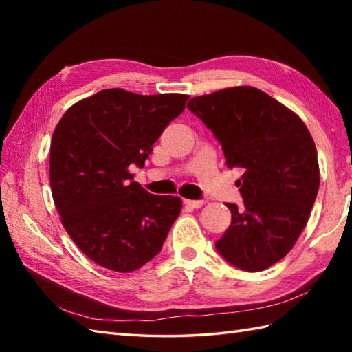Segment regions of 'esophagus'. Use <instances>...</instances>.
<instances>
[{
	"mask_svg": "<svg viewBox=\"0 0 352 352\" xmlns=\"http://www.w3.org/2000/svg\"><path fill=\"white\" fill-rule=\"evenodd\" d=\"M184 204L193 207V208H199L204 206V201L203 199H184Z\"/></svg>",
	"mask_w": 352,
	"mask_h": 352,
	"instance_id": "34e87169",
	"label": "esophagus"
}]
</instances>
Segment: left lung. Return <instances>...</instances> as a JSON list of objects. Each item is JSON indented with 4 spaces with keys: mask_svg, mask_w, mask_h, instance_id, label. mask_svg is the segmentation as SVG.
<instances>
[{
    "mask_svg": "<svg viewBox=\"0 0 352 352\" xmlns=\"http://www.w3.org/2000/svg\"><path fill=\"white\" fill-rule=\"evenodd\" d=\"M188 109L222 145L242 207L227 204L231 223L216 242L228 263L246 272L272 266L292 250L319 190L315 142L301 118L260 89L237 86L195 96Z\"/></svg>",
    "mask_w": 352,
    "mask_h": 352,
    "instance_id": "8db88e82",
    "label": "left lung"
}]
</instances>
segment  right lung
<instances>
[{
    "mask_svg": "<svg viewBox=\"0 0 352 352\" xmlns=\"http://www.w3.org/2000/svg\"><path fill=\"white\" fill-rule=\"evenodd\" d=\"M188 98L104 89L58 121L50 148L52 198L66 233L96 265L131 272L160 252L182 199L146 192L129 168H144Z\"/></svg>",
    "mask_w": 352,
    "mask_h": 352,
    "instance_id": "obj_1",
    "label": "right lung"
}]
</instances>
